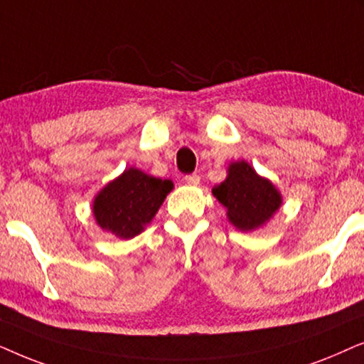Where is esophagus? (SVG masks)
Returning a JSON list of instances; mask_svg holds the SVG:
<instances>
[{"instance_id": "obj_1", "label": "esophagus", "mask_w": 364, "mask_h": 364, "mask_svg": "<svg viewBox=\"0 0 364 364\" xmlns=\"http://www.w3.org/2000/svg\"><path fill=\"white\" fill-rule=\"evenodd\" d=\"M200 174H188V176H185V183L190 186H198L200 185Z\"/></svg>"}]
</instances>
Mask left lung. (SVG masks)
I'll use <instances>...</instances> for the list:
<instances>
[{"mask_svg": "<svg viewBox=\"0 0 364 364\" xmlns=\"http://www.w3.org/2000/svg\"><path fill=\"white\" fill-rule=\"evenodd\" d=\"M213 196L225 206L228 221L243 232L264 226L283 205L273 181L259 176L245 159L228 164L225 181L213 188Z\"/></svg>", "mask_w": 364, "mask_h": 364, "instance_id": "left-lung-1", "label": "left lung"}]
</instances>
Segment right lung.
<instances>
[{
  "instance_id": "right-lung-1",
  "label": "right lung",
  "mask_w": 364,
  "mask_h": 364,
  "mask_svg": "<svg viewBox=\"0 0 364 364\" xmlns=\"http://www.w3.org/2000/svg\"><path fill=\"white\" fill-rule=\"evenodd\" d=\"M173 188L171 179L154 178L133 166L126 168L95 196L96 225L116 238L132 240L153 221Z\"/></svg>"
}]
</instances>
